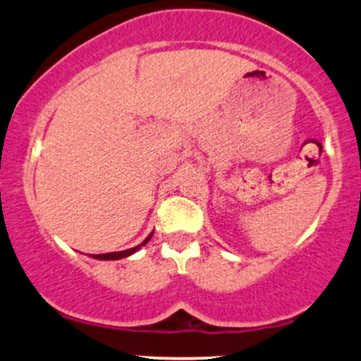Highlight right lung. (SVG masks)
Masks as SVG:
<instances>
[{
  "mask_svg": "<svg viewBox=\"0 0 361 361\" xmlns=\"http://www.w3.org/2000/svg\"><path fill=\"white\" fill-rule=\"evenodd\" d=\"M152 235L153 233H149L147 238H145L143 242H141L140 245H136V247H133V249H126V250H121V252H107V254H90V257H93V259H102V261H116V259H123V257H128V256H131V254H135L136 250H140L141 247L143 245H147V242L149 240V238H152Z\"/></svg>",
  "mask_w": 361,
  "mask_h": 361,
  "instance_id": "1",
  "label": "right lung"
}]
</instances>
